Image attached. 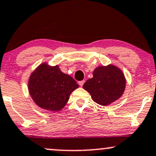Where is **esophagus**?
Here are the masks:
<instances>
[{"mask_svg": "<svg viewBox=\"0 0 156 156\" xmlns=\"http://www.w3.org/2000/svg\"><path fill=\"white\" fill-rule=\"evenodd\" d=\"M84 83V80H82V81H80V82H78L79 85H80V87H82V86H83Z\"/></svg>", "mask_w": 156, "mask_h": 156, "instance_id": "1", "label": "esophagus"}]
</instances>
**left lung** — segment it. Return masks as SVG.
<instances>
[{"label":"left lung","instance_id":"1","mask_svg":"<svg viewBox=\"0 0 156 156\" xmlns=\"http://www.w3.org/2000/svg\"><path fill=\"white\" fill-rule=\"evenodd\" d=\"M93 74V77L87 80L83 88L95 103L108 105L120 98L126 86V80L120 69L113 65L98 66Z\"/></svg>","mask_w":156,"mask_h":156}]
</instances>
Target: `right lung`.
<instances>
[{"label":"right lung","instance_id":"obj_1","mask_svg":"<svg viewBox=\"0 0 156 156\" xmlns=\"http://www.w3.org/2000/svg\"><path fill=\"white\" fill-rule=\"evenodd\" d=\"M79 87L72 76L64 74L58 66L42 63L32 73L28 89L32 100L41 108L51 111L62 109L71 93Z\"/></svg>","mask_w":156,"mask_h":156}]
</instances>
